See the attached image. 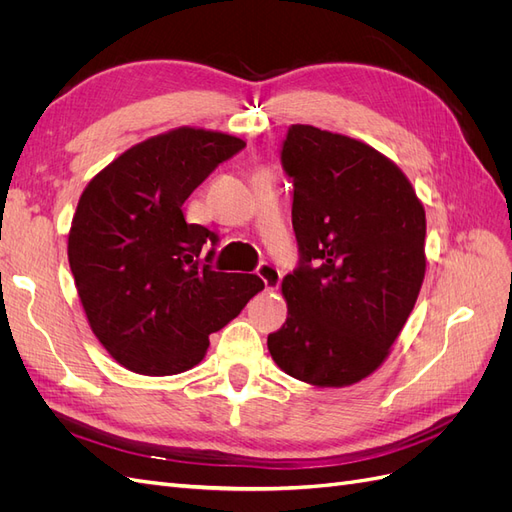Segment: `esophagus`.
I'll list each match as a JSON object with an SVG mask.
<instances>
[{
  "label": "esophagus",
  "instance_id": "1",
  "mask_svg": "<svg viewBox=\"0 0 512 512\" xmlns=\"http://www.w3.org/2000/svg\"><path fill=\"white\" fill-rule=\"evenodd\" d=\"M256 273H258L260 280L265 282L267 290H275L277 286H280V282H282V271L277 269L273 262H260Z\"/></svg>",
  "mask_w": 512,
  "mask_h": 512
}]
</instances>
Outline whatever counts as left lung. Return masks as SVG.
<instances>
[{
    "mask_svg": "<svg viewBox=\"0 0 512 512\" xmlns=\"http://www.w3.org/2000/svg\"><path fill=\"white\" fill-rule=\"evenodd\" d=\"M299 265L284 277L288 318L269 335L277 367L314 386L367 378L416 303L425 277V209L406 175L350 136L290 126Z\"/></svg>",
    "mask_w": 512,
    "mask_h": 512,
    "instance_id": "1",
    "label": "left lung"
}]
</instances>
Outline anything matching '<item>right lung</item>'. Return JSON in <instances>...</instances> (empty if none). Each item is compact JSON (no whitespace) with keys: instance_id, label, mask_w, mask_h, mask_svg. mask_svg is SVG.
Returning <instances> with one entry per match:
<instances>
[{"instance_id":"1","label":"right lung","mask_w":512,"mask_h":512,"mask_svg":"<svg viewBox=\"0 0 512 512\" xmlns=\"http://www.w3.org/2000/svg\"><path fill=\"white\" fill-rule=\"evenodd\" d=\"M243 147L222 132L170 130L121 153L81 194L68 235L74 284L91 331L136 374L192 369L209 335L265 288L252 273L213 271L220 237L181 209Z\"/></svg>"}]
</instances>
